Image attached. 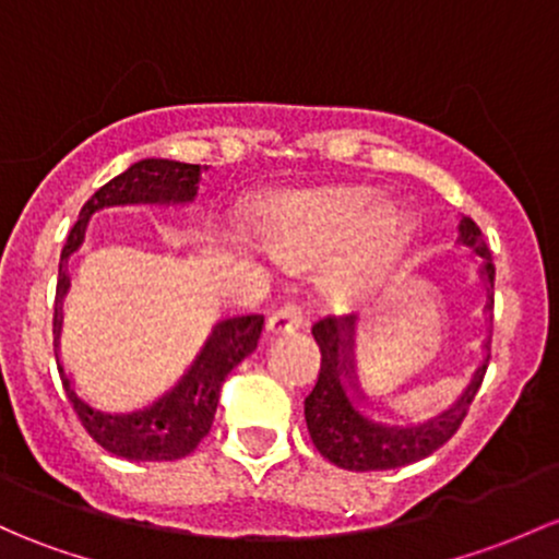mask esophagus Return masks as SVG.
I'll return each mask as SVG.
<instances>
[{"label": "esophagus", "mask_w": 559, "mask_h": 559, "mask_svg": "<svg viewBox=\"0 0 559 559\" xmlns=\"http://www.w3.org/2000/svg\"><path fill=\"white\" fill-rule=\"evenodd\" d=\"M305 310L299 308L297 302H284L278 310H273L267 319V332L270 334H284L295 332V329L302 326Z\"/></svg>", "instance_id": "esophagus-1"}]
</instances>
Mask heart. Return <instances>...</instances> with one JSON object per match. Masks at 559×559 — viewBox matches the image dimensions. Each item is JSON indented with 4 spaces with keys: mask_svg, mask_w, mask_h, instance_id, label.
<instances>
[{
    "mask_svg": "<svg viewBox=\"0 0 559 559\" xmlns=\"http://www.w3.org/2000/svg\"><path fill=\"white\" fill-rule=\"evenodd\" d=\"M413 219L383 209L372 192L326 190L289 198L260 238L281 257H308L337 251L324 273L332 297L356 299L385 278L413 240Z\"/></svg>",
    "mask_w": 559,
    "mask_h": 559,
    "instance_id": "obj_1",
    "label": "heart"
}]
</instances>
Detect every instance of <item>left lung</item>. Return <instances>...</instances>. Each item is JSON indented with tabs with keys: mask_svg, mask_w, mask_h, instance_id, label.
I'll return each instance as SVG.
<instances>
[{
	"mask_svg": "<svg viewBox=\"0 0 559 559\" xmlns=\"http://www.w3.org/2000/svg\"><path fill=\"white\" fill-rule=\"evenodd\" d=\"M457 230H461L457 243L481 257L479 273L490 292L496 281V264H492L490 249L481 238L477 222L463 216ZM485 310L492 313V297ZM313 337L321 348V369L313 391L305 399V423H308L316 450L334 466L348 468V472H383V468L409 466L437 452L461 428L487 372V358H490L487 354L474 372L472 383L450 409L418 426L413 423L396 426V423L372 420L358 409L356 399H361V391H358L354 358L356 316H345V319L326 316L313 326ZM481 348L490 350V340Z\"/></svg>",
	"mask_w": 559,
	"mask_h": 559,
	"instance_id": "8db88e82",
	"label": "left lung"
}]
</instances>
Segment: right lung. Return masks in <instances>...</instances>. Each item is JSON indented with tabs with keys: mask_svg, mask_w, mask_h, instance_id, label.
<instances>
[{
	"mask_svg": "<svg viewBox=\"0 0 559 559\" xmlns=\"http://www.w3.org/2000/svg\"><path fill=\"white\" fill-rule=\"evenodd\" d=\"M198 181H201V166L146 157V160L133 163L128 171L107 181L91 201L82 205L80 219L74 222L72 233L63 243L61 264H58L56 313H52L56 348L58 334H61V302L69 292L67 260L82 246L87 219L98 209H109V205L192 203L198 195ZM262 324V316H238V319L219 321L211 337L205 340L201 354L192 361V367L181 374L179 383L168 393H163L155 404L136 409V413L111 415L91 407L85 399L78 396L72 378L63 372V364L58 361L56 354L58 374H61V383L67 388V396L80 423L104 450L126 457V461H176V457L190 455L211 431L222 383L230 374V369L238 367L257 348Z\"/></svg>",
	"mask_w": 559,
	"mask_h": 559,
	"instance_id": "add662e5",
	"label": "right lung"
}]
</instances>
